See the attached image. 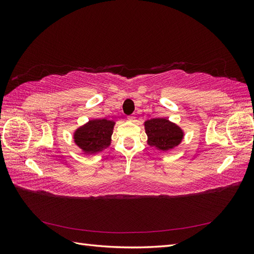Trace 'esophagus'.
<instances>
[{
	"label": "esophagus",
	"mask_w": 254,
	"mask_h": 254,
	"mask_svg": "<svg viewBox=\"0 0 254 254\" xmlns=\"http://www.w3.org/2000/svg\"><path fill=\"white\" fill-rule=\"evenodd\" d=\"M127 119H128V121H130V122L135 121V117H134V115H129V117H127Z\"/></svg>",
	"instance_id": "obj_1"
}]
</instances>
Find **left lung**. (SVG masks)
<instances>
[{
  "instance_id": "8db88e82",
  "label": "left lung",
  "mask_w": 254,
  "mask_h": 254,
  "mask_svg": "<svg viewBox=\"0 0 254 254\" xmlns=\"http://www.w3.org/2000/svg\"><path fill=\"white\" fill-rule=\"evenodd\" d=\"M145 131L148 136V145L160 150H170L178 146L183 137L179 126L163 118L151 119L144 123Z\"/></svg>"
}]
</instances>
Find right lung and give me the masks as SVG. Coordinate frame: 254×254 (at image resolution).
Instances as JSON below:
<instances>
[{
  "label": "right lung",
  "mask_w": 254,
  "mask_h": 254,
  "mask_svg": "<svg viewBox=\"0 0 254 254\" xmlns=\"http://www.w3.org/2000/svg\"><path fill=\"white\" fill-rule=\"evenodd\" d=\"M115 123L106 119L91 120L74 132V141L86 153H95L108 147Z\"/></svg>",
  "instance_id": "right-lung-1"
}]
</instances>
